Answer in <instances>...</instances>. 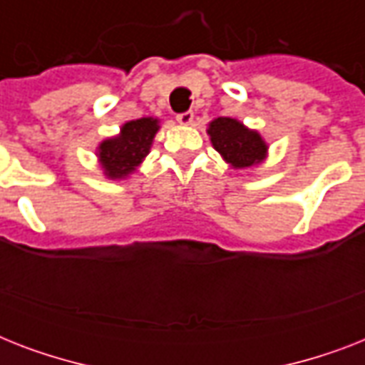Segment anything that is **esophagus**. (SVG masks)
<instances>
[{
  "label": "esophagus",
  "mask_w": 365,
  "mask_h": 365,
  "mask_svg": "<svg viewBox=\"0 0 365 365\" xmlns=\"http://www.w3.org/2000/svg\"><path fill=\"white\" fill-rule=\"evenodd\" d=\"M176 121L180 123V125H191V123L195 121L193 111H183V113H178Z\"/></svg>",
  "instance_id": "obj_1"
}]
</instances>
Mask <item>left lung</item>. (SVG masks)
<instances>
[{
  "mask_svg": "<svg viewBox=\"0 0 365 365\" xmlns=\"http://www.w3.org/2000/svg\"><path fill=\"white\" fill-rule=\"evenodd\" d=\"M212 145L235 168H250L265 159L267 143L237 119L217 117L208 126Z\"/></svg>",
  "mask_w": 365,
  "mask_h": 365,
  "instance_id": "obj_1",
  "label": "left lung"
}]
</instances>
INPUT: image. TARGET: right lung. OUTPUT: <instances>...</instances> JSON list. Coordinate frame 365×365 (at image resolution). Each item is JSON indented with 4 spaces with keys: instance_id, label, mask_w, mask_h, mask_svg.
<instances>
[{
    "instance_id": "1",
    "label": "right lung",
    "mask_w": 365,
    "mask_h": 365,
    "mask_svg": "<svg viewBox=\"0 0 365 365\" xmlns=\"http://www.w3.org/2000/svg\"><path fill=\"white\" fill-rule=\"evenodd\" d=\"M157 130H159L157 119L142 117L136 121L125 123L119 136L100 143L98 159L106 176L117 180L136 170V166L149 153Z\"/></svg>"
}]
</instances>
